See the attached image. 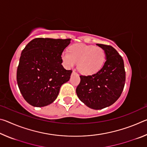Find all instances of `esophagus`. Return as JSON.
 <instances>
[{"label":"esophagus","instance_id":"esophagus-1","mask_svg":"<svg viewBox=\"0 0 147 147\" xmlns=\"http://www.w3.org/2000/svg\"><path fill=\"white\" fill-rule=\"evenodd\" d=\"M74 73H75V71H73V74H74Z\"/></svg>","mask_w":147,"mask_h":147}]
</instances>
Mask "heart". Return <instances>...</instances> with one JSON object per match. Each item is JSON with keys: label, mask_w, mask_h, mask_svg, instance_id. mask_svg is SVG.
Returning a JSON list of instances; mask_svg holds the SVG:
<instances>
[{"label": "heart", "mask_w": 147, "mask_h": 147, "mask_svg": "<svg viewBox=\"0 0 147 147\" xmlns=\"http://www.w3.org/2000/svg\"><path fill=\"white\" fill-rule=\"evenodd\" d=\"M106 54L104 50L98 47L85 44H74L68 51L61 54V59L67 68H72L76 62L78 71L84 75H92L102 67Z\"/></svg>", "instance_id": "b5f03b06"}]
</instances>
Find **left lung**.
<instances>
[{
  "instance_id": "obj_1",
  "label": "left lung",
  "mask_w": 147,
  "mask_h": 147,
  "mask_svg": "<svg viewBox=\"0 0 147 147\" xmlns=\"http://www.w3.org/2000/svg\"><path fill=\"white\" fill-rule=\"evenodd\" d=\"M104 51L106 60L100 71L91 76H80L76 92L78 98L93 109L112 105L120 97L125 84L124 61L110 45L96 44Z\"/></svg>"
}]
</instances>
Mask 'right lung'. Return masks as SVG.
Segmentation results:
<instances>
[{
    "mask_svg": "<svg viewBox=\"0 0 147 147\" xmlns=\"http://www.w3.org/2000/svg\"><path fill=\"white\" fill-rule=\"evenodd\" d=\"M71 39L35 38L21 53L17 71L19 90L34 107L48 106L56 100L61 86L70 79L71 70L61 63V54Z\"/></svg>",
    "mask_w": 147,
    "mask_h": 147,
    "instance_id": "add662e5",
    "label": "right lung"
}]
</instances>
